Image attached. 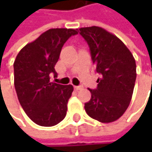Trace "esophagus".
I'll list each match as a JSON object with an SVG mask.
<instances>
[{
	"mask_svg": "<svg viewBox=\"0 0 152 152\" xmlns=\"http://www.w3.org/2000/svg\"><path fill=\"white\" fill-rule=\"evenodd\" d=\"M82 89H83L82 86H75V90H76V91H80V90H82Z\"/></svg>",
	"mask_w": 152,
	"mask_h": 152,
	"instance_id": "esophagus-1",
	"label": "esophagus"
}]
</instances>
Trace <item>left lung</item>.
Segmentation results:
<instances>
[{
    "instance_id": "8db88e82",
    "label": "left lung",
    "mask_w": 152,
    "mask_h": 152,
    "mask_svg": "<svg viewBox=\"0 0 152 152\" xmlns=\"http://www.w3.org/2000/svg\"><path fill=\"white\" fill-rule=\"evenodd\" d=\"M88 43L96 72V90L84 104L87 114L103 123L115 121L125 113L132 99L137 78L133 54L115 35L98 26L77 29Z\"/></svg>"
}]
</instances>
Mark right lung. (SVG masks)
Returning a JSON list of instances; mask_svg holds the SVG:
<instances>
[{
  "instance_id": "add662e5",
  "label": "right lung",
  "mask_w": 152,
  "mask_h": 152,
  "mask_svg": "<svg viewBox=\"0 0 152 152\" xmlns=\"http://www.w3.org/2000/svg\"><path fill=\"white\" fill-rule=\"evenodd\" d=\"M76 34L74 29H50L16 55L14 84L17 98L25 113L39 126H54L66 116L74 88L53 83L50 78L57 75L54 66L62 46Z\"/></svg>"
}]
</instances>
